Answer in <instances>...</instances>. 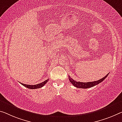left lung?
<instances>
[{"label": "left lung", "instance_id": "1", "mask_svg": "<svg viewBox=\"0 0 122 122\" xmlns=\"http://www.w3.org/2000/svg\"><path fill=\"white\" fill-rule=\"evenodd\" d=\"M108 74L106 75L104 77L102 78H101L100 80L96 81H93V82H77L74 80H73L72 78L70 77V76H69V80L70 81V82L72 84V85H74L75 87L77 88H91L92 87L95 86L96 85H98V84L101 83L102 81H103L106 77L108 76Z\"/></svg>", "mask_w": 122, "mask_h": 122}]
</instances>
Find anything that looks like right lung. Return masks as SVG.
I'll return each mask as SVG.
<instances>
[{
	"label": "right lung",
	"mask_w": 122,
	"mask_h": 122,
	"mask_svg": "<svg viewBox=\"0 0 122 122\" xmlns=\"http://www.w3.org/2000/svg\"><path fill=\"white\" fill-rule=\"evenodd\" d=\"M48 79L46 80L45 81L42 82V83H40L39 84H37V85H26V84H23L20 83L21 85H22L23 86H24V87H25L26 88H28L29 89H37V88H41L42 87H43L45 84L48 82Z\"/></svg>",
	"instance_id": "obj_1"
}]
</instances>
